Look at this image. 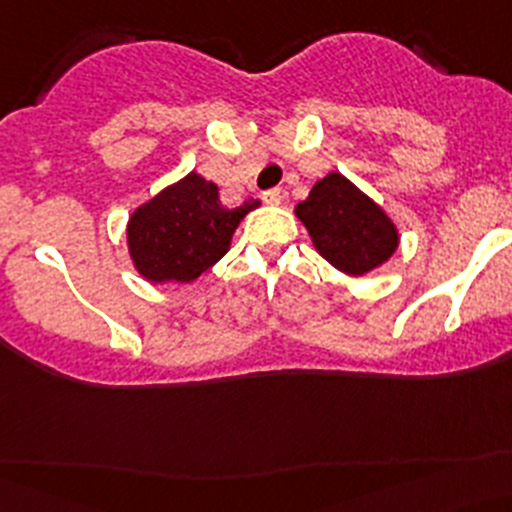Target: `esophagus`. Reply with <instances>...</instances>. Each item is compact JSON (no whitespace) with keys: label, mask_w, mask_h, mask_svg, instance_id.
I'll return each instance as SVG.
<instances>
[{"label":"esophagus","mask_w":512,"mask_h":512,"mask_svg":"<svg viewBox=\"0 0 512 512\" xmlns=\"http://www.w3.org/2000/svg\"><path fill=\"white\" fill-rule=\"evenodd\" d=\"M282 198H285V193H282L280 188H270V190H265V193H262V200H265L267 205H280Z\"/></svg>","instance_id":"obj_1"}]
</instances>
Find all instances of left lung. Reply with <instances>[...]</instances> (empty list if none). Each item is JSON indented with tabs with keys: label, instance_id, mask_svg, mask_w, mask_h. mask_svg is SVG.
<instances>
[{
	"label": "left lung",
	"instance_id": "1",
	"mask_svg": "<svg viewBox=\"0 0 512 512\" xmlns=\"http://www.w3.org/2000/svg\"><path fill=\"white\" fill-rule=\"evenodd\" d=\"M297 218L319 255L347 275L374 270L399 247V232L384 210L342 173L319 180L309 198L297 205Z\"/></svg>",
	"mask_w": 512,
	"mask_h": 512
}]
</instances>
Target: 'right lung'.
<instances>
[{"instance_id": "add662e5", "label": "right lung", "mask_w": 512, "mask_h": 512, "mask_svg": "<svg viewBox=\"0 0 512 512\" xmlns=\"http://www.w3.org/2000/svg\"><path fill=\"white\" fill-rule=\"evenodd\" d=\"M257 205L245 200L227 210L218 185L185 175L133 213L128 250L136 270L151 282H193L225 255L235 227Z\"/></svg>"}]
</instances>
